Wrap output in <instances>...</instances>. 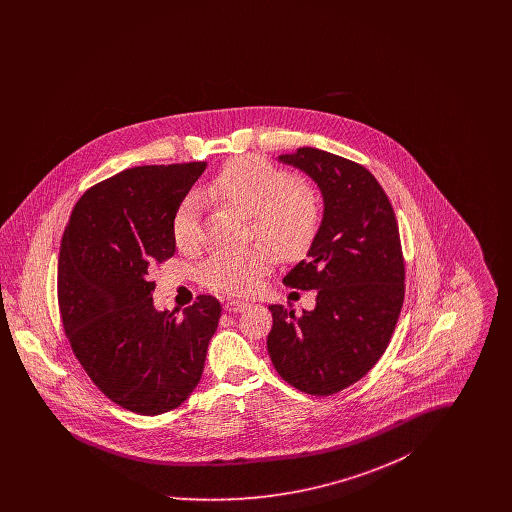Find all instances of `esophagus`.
Returning <instances> with one entry per match:
<instances>
[{"mask_svg": "<svg viewBox=\"0 0 512 512\" xmlns=\"http://www.w3.org/2000/svg\"><path fill=\"white\" fill-rule=\"evenodd\" d=\"M224 309H226L228 313H242V311L247 309V303L240 301V299H228L226 305H224Z\"/></svg>", "mask_w": 512, "mask_h": 512, "instance_id": "1", "label": "esophagus"}]
</instances>
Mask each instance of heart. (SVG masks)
<instances>
[{"label": "heart", "mask_w": 512, "mask_h": 512, "mask_svg": "<svg viewBox=\"0 0 512 512\" xmlns=\"http://www.w3.org/2000/svg\"><path fill=\"white\" fill-rule=\"evenodd\" d=\"M205 199L222 201L251 215V234L272 243L288 259L301 257L315 244L324 207L317 188L259 155H244L226 163L203 188ZM172 240L184 253H195L205 242L201 199L186 195L171 222ZM268 243V244H269ZM266 242L215 251L201 267V282L215 292L247 295L276 263Z\"/></svg>", "instance_id": "b5f03b06"}]
</instances>
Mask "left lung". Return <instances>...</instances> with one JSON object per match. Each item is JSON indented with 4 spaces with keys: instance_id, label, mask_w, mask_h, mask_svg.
Masks as SVG:
<instances>
[{
    "instance_id": "1",
    "label": "left lung",
    "mask_w": 512,
    "mask_h": 512,
    "mask_svg": "<svg viewBox=\"0 0 512 512\" xmlns=\"http://www.w3.org/2000/svg\"><path fill=\"white\" fill-rule=\"evenodd\" d=\"M280 161L317 182L324 219L307 259L284 278L317 290V307L295 315L270 305L268 353L295 390L326 397L359 382L390 343L405 299L401 238L388 195L363 165L315 147Z\"/></svg>"
}]
</instances>
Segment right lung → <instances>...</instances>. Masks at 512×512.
Masks as SVG:
<instances>
[{
    "instance_id": "1",
    "label": "right lung",
    "mask_w": 512,
    "mask_h": 512,
    "mask_svg": "<svg viewBox=\"0 0 512 512\" xmlns=\"http://www.w3.org/2000/svg\"><path fill=\"white\" fill-rule=\"evenodd\" d=\"M205 161L119 172L76 201L61 238L57 301L74 357L113 403L169 413L203 376L219 299L197 295L184 317L155 311L151 268L174 255L172 215Z\"/></svg>"
}]
</instances>
